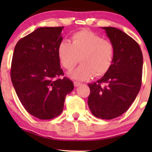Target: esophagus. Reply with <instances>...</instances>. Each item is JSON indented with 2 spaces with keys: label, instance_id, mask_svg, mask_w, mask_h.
I'll list each match as a JSON object with an SVG mask.
<instances>
[{
  "label": "esophagus",
  "instance_id": "esophagus-1",
  "mask_svg": "<svg viewBox=\"0 0 152 152\" xmlns=\"http://www.w3.org/2000/svg\"><path fill=\"white\" fill-rule=\"evenodd\" d=\"M73 84H74L75 87H78V86H79L81 85L80 82H73Z\"/></svg>",
  "mask_w": 152,
  "mask_h": 152
}]
</instances>
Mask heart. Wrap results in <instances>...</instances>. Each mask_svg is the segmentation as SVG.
Returning a JSON list of instances; mask_svg holds the SVG:
<instances>
[{
    "instance_id": "heart-1",
    "label": "heart",
    "mask_w": 152,
    "mask_h": 152,
    "mask_svg": "<svg viewBox=\"0 0 152 152\" xmlns=\"http://www.w3.org/2000/svg\"><path fill=\"white\" fill-rule=\"evenodd\" d=\"M61 65L70 71L79 62L82 64L70 73L78 80H86L93 76L106 74L113 63L115 46L109 39H103L94 32L82 30L73 34L71 42L63 40L57 47Z\"/></svg>"
}]
</instances>
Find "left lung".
I'll use <instances>...</instances> for the list:
<instances>
[{
  "instance_id": "1",
  "label": "left lung",
  "mask_w": 152,
  "mask_h": 152,
  "mask_svg": "<svg viewBox=\"0 0 152 152\" xmlns=\"http://www.w3.org/2000/svg\"><path fill=\"white\" fill-rule=\"evenodd\" d=\"M115 46L112 67L97 82L89 84V108L99 118L111 120L133 103L142 82V54L138 43L123 31L102 27Z\"/></svg>"
}]
</instances>
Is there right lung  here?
<instances>
[{"mask_svg":"<svg viewBox=\"0 0 152 152\" xmlns=\"http://www.w3.org/2000/svg\"><path fill=\"white\" fill-rule=\"evenodd\" d=\"M64 26L40 27L20 39L12 56L11 79L27 112L41 120L62 113L73 83L64 76L57 55Z\"/></svg>","mask_w":152,"mask_h":152,"instance_id":"right-lung-1","label":"right lung"}]
</instances>
